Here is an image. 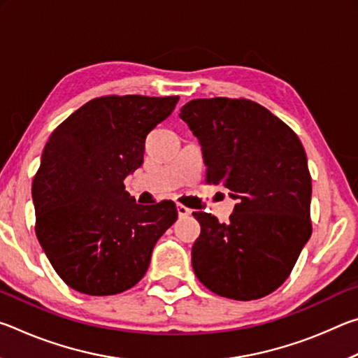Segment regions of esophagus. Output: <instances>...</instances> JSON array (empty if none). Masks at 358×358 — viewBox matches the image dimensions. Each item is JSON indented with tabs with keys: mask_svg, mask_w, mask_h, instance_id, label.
<instances>
[{
	"mask_svg": "<svg viewBox=\"0 0 358 358\" xmlns=\"http://www.w3.org/2000/svg\"><path fill=\"white\" fill-rule=\"evenodd\" d=\"M177 211H178V216H187V215H191V210L186 208L185 205H181V203L177 205Z\"/></svg>",
	"mask_w": 358,
	"mask_h": 358,
	"instance_id": "1",
	"label": "esophagus"
}]
</instances>
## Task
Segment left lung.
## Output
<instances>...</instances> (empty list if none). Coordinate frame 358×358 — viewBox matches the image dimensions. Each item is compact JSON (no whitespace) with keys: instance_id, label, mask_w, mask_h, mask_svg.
I'll return each instance as SVG.
<instances>
[{"instance_id":"obj_1","label":"left lung","mask_w":358,"mask_h":358,"mask_svg":"<svg viewBox=\"0 0 358 358\" xmlns=\"http://www.w3.org/2000/svg\"><path fill=\"white\" fill-rule=\"evenodd\" d=\"M180 118L202 147L207 183L237 203L227 222L192 213L201 235L192 268L205 287L234 300H256L287 280L311 237V175L295 132L250 99H192Z\"/></svg>"}]
</instances>
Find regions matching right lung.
<instances>
[{
    "label": "right lung",
    "instance_id": "right-lung-1",
    "mask_svg": "<svg viewBox=\"0 0 358 358\" xmlns=\"http://www.w3.org/2000/svg\"><path fill=\"white\" fill-rule=\"evenodd\" d=\"M178 96H102L52 132L33 180L36 235L59 278L77 292L115 295L142 280L172 201L138 205L124 178L142 166L145 138Z\"/></svg>",
    "mask_w": 358,
    "mask_h": 358
}]
</instances>
